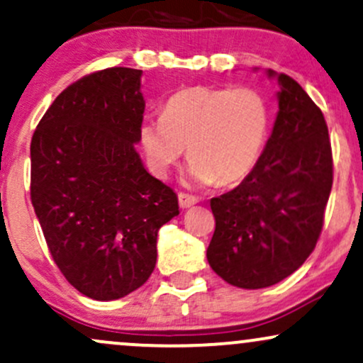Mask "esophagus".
Returning a JSON list of instances; mask_svg holds the SVG:
<instances>
[{"label": "esophagus", "instance_id": "1", "mask_svg": "<svg viewBox=\"0 0 363 363\" xmlns=\"http://www.w3.org/2000/svg\"><path fill=\"white\" fill-rule=\"evenodd\" d=\"M198 203V198L193 194H186V193H179V206L184 210V208H191L193 205Z\"/></svg>", "mask_w": 363, "mask_h": 363}]
</instances>
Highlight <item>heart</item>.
Wrapping results in <instances>:
<instances>
[{
	"label": "heart",
	"mask_w": 363,
	"mask_h": 363,
	"mask_svg": "<svg viewBox=\"0 0 363 363\" xmlns=\"http://www.w3.org/2000/svg\"><path fill=\"white\" fill-rule=\"evenodd\" d=\"M272 109L254 86H189L172 94L162 116H145L138 141L148 169L165 177L186 153L198 184H234L256 167Z\"/></svg>",
	"instance_id": "obj_1"
}]
</instances>
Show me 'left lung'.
I'll return each instance as SVG.
<instances>
[{"label": "left lung", "instance_id": "1", "mask_svg": "<svg viewBox=\"0 0 363 363\" xmlns=\"http://www.w3.org/2000/svg\"><path fill=\"white\" fill-rule=\"evenodd\" d=\"M277 78L278 114L256 167L235 189L211 198V269L239 289H264L297 272L323 230L333 155L323 112L294 78Z\"/></svg>", "mask_w": 363, "mask_h": 363}]
</instances>
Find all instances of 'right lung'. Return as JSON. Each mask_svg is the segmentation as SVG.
<instances>
[{
  "mask_svg": "<svg viewBox=\"0 0 363 363\" xmlns=\"http://www.w3.org/2000/svg\"><path fill=\"white\" fill-rule=\"evenodd\" d=\"M141 69L107 68L72 83L30 143V199L57 268L80 294L116 301L148 280L157 234L177 194L135 150Z\"/></svg>",
  "mask_w": 363,
  "mask_h": 363,
  "instance_id": "add662e5",
  "label": "right lung"
}]
</instances>
